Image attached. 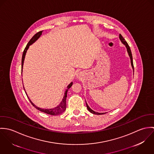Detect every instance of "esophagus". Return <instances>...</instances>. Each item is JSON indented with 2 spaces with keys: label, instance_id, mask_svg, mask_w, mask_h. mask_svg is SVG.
Segmentation results:
<instances>
[{
  "label": "esophagus",
  "instance_id": "esophagus-1",
  "mask_svg": "<svg viewBox=\"0 0 154 154\" xmlns=\"http://www.w3.org/2000/svg\"><path fill=\"white\" fill-rule=\"evenodd\" d=\"M82 73H77V77L78 78H81V76H82Z\"/></svg>",
  "mask_w": 154,
  "mask_h": 154
}]
</instances>
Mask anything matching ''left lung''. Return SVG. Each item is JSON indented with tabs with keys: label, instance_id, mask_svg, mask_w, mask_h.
<instances>
[{
	"label": "left lung",
	"instance_id": "obj_1",
	"mask_svg": "<svg viewBox=\"0 0 154 154\" xmlns=\"http://www.w3.org/2000/svg\"><path fill=\"white\" fill-rule=\"evenodd\" d=\"M119 38H120V40L121 41V42L124 44L125 45V47H126V49H127V51L128 53V54L130 57V59H131V65H132V69H133V72H134V67H133V57H132V52H131V48H130V47L129 46V45L128 44V43L126 42V40L124 39V38L122 37V35L120 34L119 35ZM86 105H87V107L88 109V111L89 112H91V113L94 114H97V115H101V114H104L106 112H96L94 110H92L89 106H88V104L86 102Z\"/></svg>",
	"mask_w": 154,
	"mask_h": 154
}]
</instances>
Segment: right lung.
<instances>
[{
  "instance_id": "obj_1",
  "label": "right lung",
  "mask_w": 154,
  "mask_h": 154,
  "mask_svg": "<svg viewBox=\"0 0 154 154\" xmlns=\"http://www.w3.org/2000/svg\"><path fill=\"white\" fill-rule=\"evenodd\" d=\"M42 32H43V31H40V32H37V33H36V34L31 38V39L29 40V42H28V43L27 44V45H26V47L25 48V49H24V50H23L22 57V67H21V73H22L23 65V62H24V60H25V55H26V53L28 49L29 48V46H30L31 44H33L34 43H35V42L40 37V36H41L42 34ZM22 83H23V82H22ZM72 84H73V82H71L67 85V89H66V91H65V94H64V96H63V99H62V100L61 101L60 103L57 107H54V108H53V109H42V108H40V107L36 106L30 100V99L29 98V97H28V95H27V94H26V91H25V88H24V87H23V89H24V91H25V93H26V96H27V97L28 98V99H29V101L31 102V104H32L33 106H34V107H35V109H37V110H39V111H42V112H43L44 113H46V114H50V115L57 116V115H59V114H62V113L66 110V97H67V91H68V89L72 87Z\"/></svg>"
}]
</instances>
